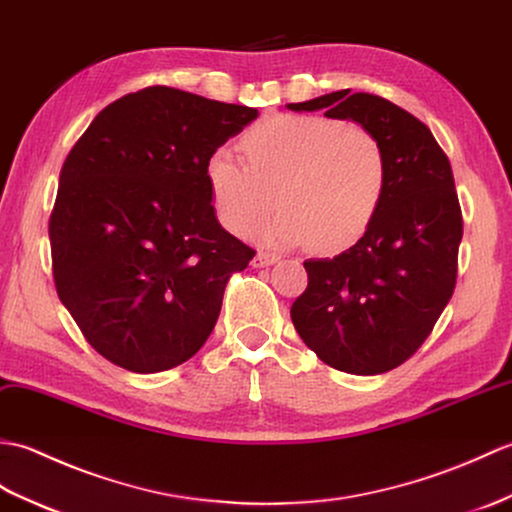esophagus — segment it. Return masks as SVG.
Segmentation results:
<instances>
[{
  "label": "esophagus",
  "instance_id": "esophagus-1",
  "mask_svg": "<svg viewBox=\"0 0 512 512\" xmlns=\"http://www.w3.org/2000/svg\"><path fill=\"white\" fill-rule=\"evenodd\" d=\"M274 263H278V254H271V252H258L252 260L254 267H269Z\"/></svg>",
  "mask_w": 512,
  "mask_h": 512
}]
</instances>
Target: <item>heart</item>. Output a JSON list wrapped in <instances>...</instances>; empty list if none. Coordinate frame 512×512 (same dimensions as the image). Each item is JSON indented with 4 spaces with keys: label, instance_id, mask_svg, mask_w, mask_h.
Returning <instances> with one entry per match:
<instances>
[{
    "label": "heart",
    "instance_id": "obj_1",
    "mask_svg": "<svg viewBox=\"0 0 512 512\" xmlns=\"http://www.w3.org/2000/svg\"><path fill=\"white\" fill-rule=\"evenodd\" d=\"M243 151L247 164L230 149L206 162L212 208L234 234L252 232L280 203L285 212L267 227V238L342 252L366 234L388 190L383 146L357 124L276 116L245 135Z\"/></svg>",
    "mask_w": 512,
    "mask_h": 512
}]
</instances>
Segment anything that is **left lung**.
Wrapping results in <instances>:
<instances>
[{"label": "left lung", "instance_id": "left-lung-1", "mask_svg": "<svg viewBox=\"0 0 512 512\" xmlns=\"http://www.w3.org/2000/svg\"><path fill=\"white\" fill-rule=\"evenodd\" d=\"M287 107L357 122L388 157L372 225L339 256L304 260L309 285L291 306L295 331L326 366L388 372L423 346L456 289L462 210L449 157L423 122L381 96L342 89Z\"/></svg>", "mask_w": 512, "mask_h": 512}]
</instances>
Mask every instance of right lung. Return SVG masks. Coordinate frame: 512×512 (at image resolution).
I'll list each match as a JSON object with an SVG mask.
<instances>
[{
    "label": "right lung",
    "instance_id": "obj_1",
    "mask_svg": "<svg viewBox=\"0 0 512 512\" xmlns=\"http://www.w3.org/2000/svg\"><path fill=\"white\" fill-rule=\"evenodd\" d=\"M258 109L155 85L102 109L65 157L52 276L96 352L151 374L206 344L254 249L214 217L206 162Z\"/></svg>",
    "mask_w": 512,
    "mask_h": 512
}]
</instances>
